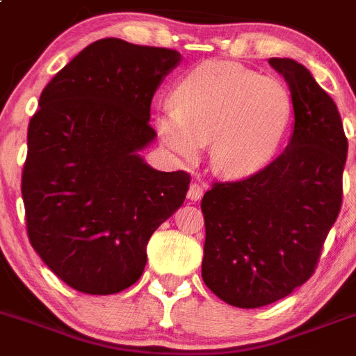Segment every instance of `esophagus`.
Wrapping results in <instances>:
<instances>
[{"mask_svg": "<svg viewBox=\"0 0 356 356\" xmlns=\"http://www.w3.org/2000/svg\"><path fill=\"white\" fill-rule=\"evenodd\" d=\"M202 197H204V189H202V186L198 184H191L188 189V198L191 202H198L202 200Z\"/></svg>", "mask_w": 356, "mask_h": 356, "instance_id": "1", "label": "esophagus"}]
</instances>
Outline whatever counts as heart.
<instances>
[{
    "mask_svg": "<svg viewBox=\"0 0 356 356\" xmlns=\"http://www.w3.org/2000/svg\"><path fill=\"white\" fill-rule=\"evenodd\" d=\"M174 103L154 118L163 144L184 165H195L211 142L212 167L227 179L267 167L293 111L283 82L228 61L191 70L174 89Z\"/></svg>",
    "mask_w": 356,
    "mask_h": 356,
    "instance_id": "b5f03b06",
    "label": "heart"
}]
</instances>
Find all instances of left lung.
Returning <instances> with one entry per match:
<instances>
[{"label": "left lung", "instance_id": "8db88e82", "mask_svg": "<svg viewBox=\"0 0 356 356\" xmlns=\"http://www.w3.org/2000/svg\"><path fill=\"white\" fill-rule=\"evenodd\" d=\"M293 103L283 154L258 174L204 195L202 279L227 304L254 309L284 298L316 268L343 198L348 140L334 99L307 68L270 58Z\"/></svg>", "mask_w": 356, "mask_h": 356}]
</instances>
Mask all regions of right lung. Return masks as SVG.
I'll use <instances>...</instances> for the list:
<instances>
[{"label":"right lung","mask_w":356,"mask_h":356,"mask_svg":"<svg viewBox=\"0 0 356 356\" xmlns=\"http://www.w3.org/2000/svg\"><path fill=\"white\" fill-rule=\"evenodd\" d=\"M177 51L103 38L40 95L28 128L22 200L29 242L61 281L89 295L135 284L156 228L182 205L186 172H159L144 151L156 89Z\"/></svg>","instance_id":"obj_1"}]
</instances>
